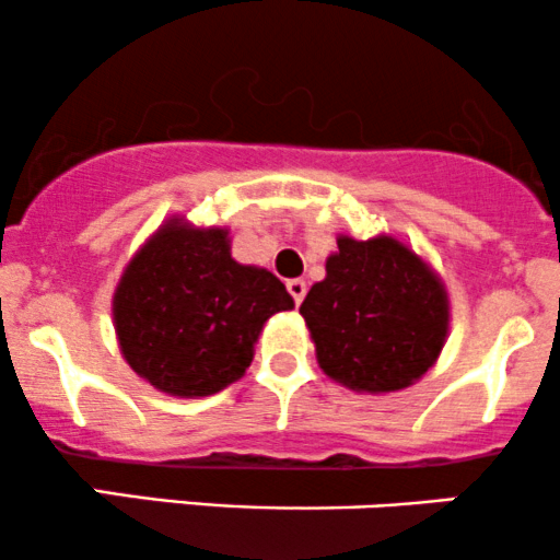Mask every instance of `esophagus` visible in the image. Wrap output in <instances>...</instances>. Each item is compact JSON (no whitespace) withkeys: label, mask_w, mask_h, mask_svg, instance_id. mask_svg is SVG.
Wrapping results in <instances>:
<instances>
[{"label":"esophagus","mask_w":560,"mask_h":560,"mask_svg":"<svg viewBox=\"0 0 560 560\" xmlns=\"http://www.w3.org/2000/svg\"><path fill=\"white\" fill-rule=\"evenodd\" d=\"M287 289H289V294H292L294 305H300V302L305 300L307 284H305V281H302V279H289V281H287Z\"/></svg>","instance_id":"esophagus-1"}]
</instances>
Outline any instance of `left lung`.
Listing matches in <instances>:
<instances>
[{
  "instance_id": "1",
  "label": "left lung",
  "mask_w": 560,
  "mask_h": 560,
  "mask_svg": "<svg viewBox=\"0 0 560 560\" xmlns=\"http://www.w3.org/2000/svg\"><path fill=\"white\" fill-rule=\"evenodd\" d=\"M326 279L300 313L318 365L355 392L410 387L440 358L447 337V292L419 255L392 236H339Z\"/></svg>"
}]
</instances>
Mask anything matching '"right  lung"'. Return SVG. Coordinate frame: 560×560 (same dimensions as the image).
<instances>
[{
  "instance_id": "add662e5",
  "label": "right lung",
  "mask_w": 560,
  "mask_h": 560,
  "mask_svg": "<svg viewBox=\"0 0 560 560\" xmlns=\"http://www.w3.org/2000/svg\"><path fill=\"white\" fill-rule=\"evenodd\" d=\"M292 307L271 271L231 258L226 229L173 218L128 262L113 318L141 378L168 395L205 397L244 376L262 324Z\"/></svg>"
}]
</instances>
